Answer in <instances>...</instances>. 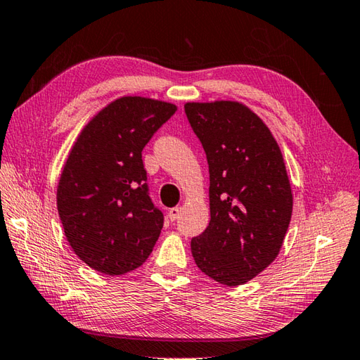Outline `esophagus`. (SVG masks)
<instances>
[{
	"mask_svg": "<svg viewBox=\"0 0 360 360\" xmlns=\"http://www.w3.org/2000/svg\"><path fill=\"white\" fill-rule=\"evenodd\" d=\"M180 212H181V207H179V206H175V207H171L169 210V212H167V217H169V220L171 221H175L179 219V215H180Z\"/></svg>",
	"mask_w": 360,
	"mask_h": 360,
	"instance_id": "obj_1",
	"label": "esophagus"
}]
</instances>
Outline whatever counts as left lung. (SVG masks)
I'll return each instance as SVG.
<instances>
[{"mask_svg": "<svg viewBox=\"0 0 360 360\" xmlns=\"http://www.w3.org/2000/svg\"><path fill=\"white\" fill-rule=\"evenodd\" d=\"M210 166V225L191 240L202 273L243 285L281 251L292 214L283 157L266 124L237 101L186 103Z\"/></svg>", "mask_w": 360, "mask_h": 360, "instance_id": "obj_1", "label": "left lung"}]
</instances>
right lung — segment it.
Returning a JSON list of instances; mask_svg holds the SVG:
<instances>
[{
    "instance_id": "right-lung-1",
    "label": "right lung",
    "mask_w": 360,
    "mask_h": 360,
    "mask_svg": "<svg viewBox=\"0 0 360 360\" xmlns=\"http://www.w3.org/2000/svg\"><path fill=\"white\" fill-rule=\"evenodd\" d=\"M177 108L122 97L79 134L63 167L57 206L72 250L86 265L120 276L143 265L163 228L149 197L141 150Z\"/></svg>"
}]
</instances>
